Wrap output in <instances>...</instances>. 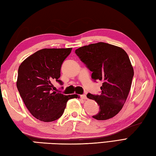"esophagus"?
<instances>
[{
    "mask_svg": "<svg viewBox=\"0 0 156 156\" xmlns=\"http://www.w3.org/2000/svg\"><path fill=\"white\" fill-rule=\"evenodd\" d=\"M80 97L82 99H83V100H87V97L86 95H80Z\"/></svg>",
    "mask_w": 156,
    "mask_h": 156,
    "instance_id": "34e87169",
    "label": "esophagus"
}]
</instances>
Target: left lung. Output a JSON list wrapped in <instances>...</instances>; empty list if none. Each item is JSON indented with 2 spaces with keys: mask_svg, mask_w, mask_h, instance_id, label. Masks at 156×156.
Here are the masks:
<instances>
[{
  "mask_svg": "<svg viewBox=\"0 0 156 156\" xmlns=\"http://www.w3.org/2000/svg\"><path fill=\"white\" fill-rule=\"evenodd\" d=\"M76 54L92 72L93 80H101L100 95L88 93L87 98L100 106L97 120H107L117 115L128 96L134 69L127 54L120 47L98 42L79 48Z\"/></svg>",
  "mask_w": 156,
  "mask_h": 156,
  "instance_id": "obj_1",
  "label": "left lung"
}]
</instances>
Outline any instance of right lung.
<instances>
[{
  "mask_svg": "<svg viewBox=\"0 0 156 156\" xmlns=\"http://www.w3.org/2000/svg\"><path fill=\"white\" fill-rule=\"evenodd\" d=\"M69 48H44L27 57L19 66L16 85L25 106L34 117L44 122L60 118L67 101L78 95H63L54 91L53 82L61 77L63 61Z\"/></svg>",
  "mask_w": 156,
  "mask_h": 156,
  "instance_id": "obj_1",
  "label": "right lung"
}]
</instances>
